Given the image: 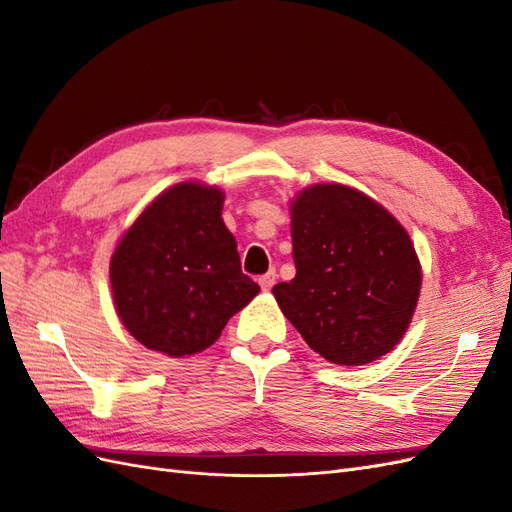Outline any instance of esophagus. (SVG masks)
<instances>
[{"label":"esophagus","instance_id":"34e87169","mask_svg":"<svg viewBox=\"0 0 512 512\" xmlns=\"http://www.w3.org/2000/svg\"><path fill=\"white\" fill-rule=\"evenodd\" d=\"M258 284H260L262 290H271L273 284H275V271H269V273H265V275H260V277H258Z\"/></svg>","mask_w":512,"mask_h":512}]
</instances>
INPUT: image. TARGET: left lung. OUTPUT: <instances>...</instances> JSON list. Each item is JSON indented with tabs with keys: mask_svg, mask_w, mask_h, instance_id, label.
Here are the masks:
<instances>
[{
	"mask_svg": "<svg viewBox=\"0 0 512 512\" xmlns=\"http://www.w3.org/2000/svg\"><path fill=\"white\" fill-rule=\"evenodd\" d=\"M297 275L273 297L305 344L335 365L389 354L406 335L423 271L408 230L344 183H314L290 200Z\"/></svg>",
	"mask_w": 512,
	"mask_h": 512,
	"instance_id": "8db88e82",
	"label": "left lung"
}]
</instances>
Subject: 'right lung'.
Returning a JSON list of instances; mask_svg holds the SVG:
<instances>
[{"label":"right lung","instance_id":"right-lung-1","mask_svg":"<svg viewBox=\"0 0 512 512\" xmlns=\"http://www.w3.org/2000/svg\"><path fill=\"white\" fill-rule=\"evenodd\" d=\"M222 207L218 185L181 181L121 235L108 275L115 312L138 344L173 359L203 352L258 294Z\"/></svg>","mask_w":512,"mask_h":512}]
</instances>
